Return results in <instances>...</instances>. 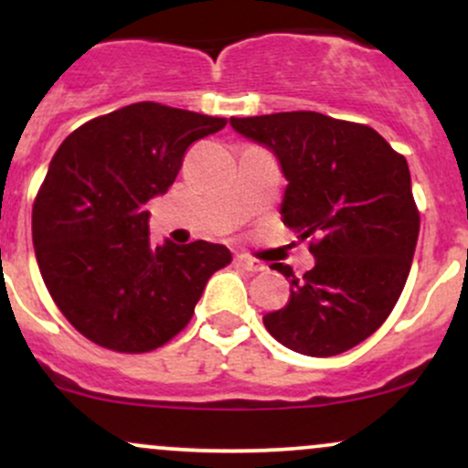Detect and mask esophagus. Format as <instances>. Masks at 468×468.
Returning a JSON list of instances; mask_svg holds the SVG:
<instances>
[{
	"instance_id": "obj_1",
	"label": "esophagus",
	"mask_w": 468,
	"mask_h": 468,
	"mask_svg": "<svg viewBox=\"0 0 468 468\" xmlns=\"http://www.w3.org/2000/svg\"><path fill=\"white\" fill-rule=\"evenodd\" d=\"M235 264H238L241 271H249V272H260L266 268L260 260H252V257H246V255L235 257Z\"/></svg>"
}]
</instances>
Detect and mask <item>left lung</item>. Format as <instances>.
<instances>
[{"instance_id": "8db88e82", "label": "left lung", "mask_w": 468, "mask_h": 468, "mask_svg": "<svg viewBox=\"0 0 468 468\" xmlns=\"http://www.w3.org/2000/svg\"><path fill=\"white\" fill-rule=\"evenodd\" d=\"M277 155L286 176L283 224L310 244L314 268H271L290 279V302L264 316L288 350L335 356L374 335L399 302L420 216L405 155L378 132L319 112L230 118Z\"/></svg>"}]
</instances>
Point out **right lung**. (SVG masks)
<instances>
[{
	"label": "right lung",
	"instance_id": "1",
	"mask_svg": "<svg viewBox=\"0 0 468 468\" xmlns=\"http://www.w3.org/2000/svg\"><path fill=\"white\" fill-rule=\"evenodd\" d=\"M227 118L133 103L74 130L52 155L32 207L41 277L63 316L107 350L165 346L191 321L230 250L211 241L149 244L144 204L165 196L191 143Z\"/></svg>",
	"mask_w": 468,
	"mask_h": 468
}]
</instances>
